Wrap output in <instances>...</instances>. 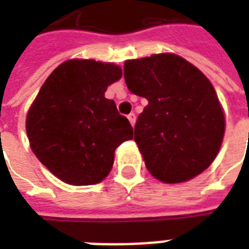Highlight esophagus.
I'll return each mask as SVG.
<instances>
[{"mask_svg":"<svg viewBox=\"0 0 249 249\" xmlns=\"http://www.w3.org/2000/svg\"><path fill=\"white\" fill-rule=\"evenodd\" d=\"M128 120H129L130 125L133 126V125H135V123H136V114H135V113L128 114Z\"/></svg>","mask_w":249,"mask_h":249,"instance_id":"obj_1","label":"esophagus"}]
</instances>
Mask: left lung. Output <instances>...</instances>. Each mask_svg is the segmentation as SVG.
<instances>
[{
	"label": "left lung",
	"instance_id": "8db88e82",
	"mask_svg": "<svg viewBox=\"0 0 249 249\" xmlns=\"http://www.w3.org/2000/svg\"><path fill=\"white\" fill-rule=\"evenodd\" d=\"M126 87L148 100L135 125L146 169L162 183L191 180L212 164L225 130L216 90L183 57L160 53L124 64Z\"/></svg>",
	"mask_w": 249,
	"mask_h": 249
}]
</instances>
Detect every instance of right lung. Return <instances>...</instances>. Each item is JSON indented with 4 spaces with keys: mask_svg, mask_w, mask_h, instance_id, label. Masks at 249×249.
<instances>
[{
    "mask_svg": "<svg viewBox=\"0 0 249 249\" xmlns=\"http://www.w3.org/2000/svg\"><path fill=\"white\" fill-rule=\"evenodd\" d=\"M121 68L94 60H69L52 74L26 116V133L37 159L71 185H93L107 178L114 151L133 137L107 88Z\"/></svg>",
    "mask_w": 249,
    "mask_h": 249,
    "instance_id": "obj_1",
    "label": "right lung"
}]
</instances>
